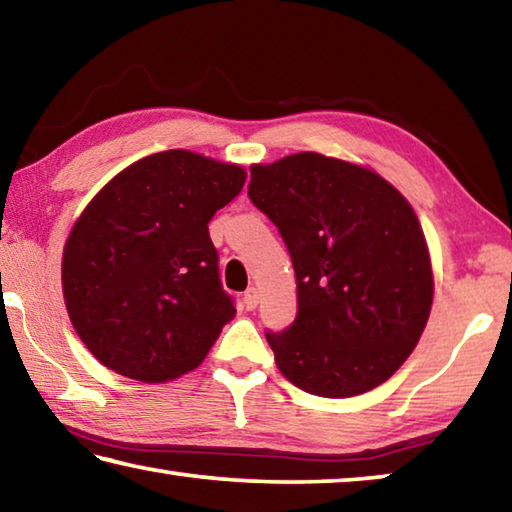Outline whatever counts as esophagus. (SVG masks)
Listing matches in <instances>:
<instances>
[{
    "label": "esophagus",
    "instance_id": "obj_1",
    "mask_svg": "<svg viewBox=\"0 0 512 512\" xmlns=\"http://www.w3.org/2000/svg\"><path fill=\"white\" fill-rule=\"evenodd\" d=\"M257 302H259V291H257L255 287H250V289L244 293V305H246L248 311H253V309L257 307Z\"/></svg>",
    "mask_w": 512,
    "mask_h": 512
}]
</instances>
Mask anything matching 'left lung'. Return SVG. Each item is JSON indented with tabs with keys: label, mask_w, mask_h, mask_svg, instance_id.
Segmentation results:
<instances>
[{
	"label": "left lung",
	"mask_w": 512,
	"mask_h": 512,
	"mask_svg": "<svg viewBox=\"0 0 512 512\" xmlns=\"http://www.w3.org/2000/svg\"><path fill=\"white\" fill-rule=\"evenodd\" d=\"M248 196L289 248L298 316L266 332L291 384L352 397L409 359L433 302L429 248L397 189L359 164L293 153L250 167Z\"/></svg>",
	"instance_id": "1"
}]
</instances>
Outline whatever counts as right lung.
Segmentation results:
<instances>
[{
    "label": "right lung",
    "mask_w": 512,
    "mask_h": 512,
    "mask_svg": "<svg viewBox=\"0 0 512 512\" xmlns=\"http://www.w3.org/2000/svg\"><path fill=\"white\" fill-rule=\"evenodd\" d=\"M244 183L239 164L171 149L119 171L88 203L65 241L63 296L103 366L160 384L205 359L237 314L207 223Z\"/></svg>",
    "instance_id": "right-lung-1"
}]
</instances>
